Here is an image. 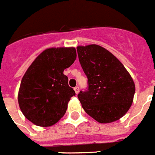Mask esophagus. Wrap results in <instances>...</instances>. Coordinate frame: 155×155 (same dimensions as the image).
Segmentation results:
<instances>
[{
  "mask_svg": "<svg viewBox=\"0 0 155 155\" xmlns=\"http://www.w3.org/2000/svg\"><path fill=\"white\" fill-rule=\"evenodd\" d=\"M74 90H75V94H76L80 92V87H75L74 88Z\"/></svg>",
  "mask_w": 155,
  "mask_h": 155,
  "instance_id": "34e87169",
  "label": "esophagus"
}]
</instances>
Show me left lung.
Masks as SVG:
<instances>
[{
  "label": "left lung",
  "mask_w": 155,
  "mask_h": 155,
  "mask_svg": "<svg viewBox=\"0 0 155 155\" xmlns=\"http://www.w3.org/2000/svg\"><path fill=\"white\" fill-rule=\"evenodd\" d=\"M78 57L87 77V87L78 98L88 115L99 123L121 118L131 107L135 84L119 60L97 45L78 46Z\"/></svg>",
  "instance_id": "8db88e82"
}]
</instances>
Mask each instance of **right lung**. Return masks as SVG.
<instances>
[{"instance_id":"1","label":"right lung","mask_w":155,"mask_h":155,"mask_svg":"<svg viewBox=\"0 0 155 155\" xmlns=\"http://www.w3.org/2000/svg\"><path fill=\"white\" fill-rule=\"evenodd\" d=\"M76 59L73 47L45 49L28 68L18 95L19 108L30 121L47 127L64 115L75 92L68 86L64 70Z\"/></svg>"}]
</instances>
